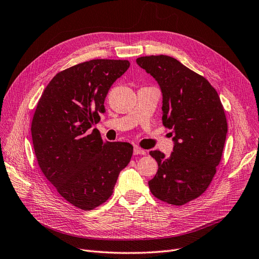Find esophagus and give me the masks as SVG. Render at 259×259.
<instances>
[{"mask_svg": "<svg viewBox=\"0 0 259 259\" xmlns=\"http://www.w3.org/2000/svg\"><path fill=\"white\" fill-rule=\"evenodd\" d=\"M147 152L146 150H144V149L139 148V147H134V155H145Z\"/></svg>", "mask_w": 259, "mask_h": 259, "instance_id": "34e87169", "label": "esophagus"}]
</instances>
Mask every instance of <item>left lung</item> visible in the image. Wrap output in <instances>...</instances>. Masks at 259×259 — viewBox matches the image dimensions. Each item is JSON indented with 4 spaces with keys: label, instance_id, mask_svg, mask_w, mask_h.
Wrapping results in <instances>:
<instances>
[{
    "label": "left lung",
    "instance_id": "1",
    "mask_svg": "<svg viewBox=\"0 0 259 259\" xmlns=\"http://www.w3.org/2000/svg\"><path fill=\"white\" fill-rule=\"evenodd\" d=\"M136 62L159 83L162 121L174 134L168 158L150 151L159 168L149 188L159 200L184 205L200 197L216 174L228 132L224 107L205 77L177 59L159 55L139 57Z\"/></svg>",
    "mask_w": 259,
    "mask_h": 259
}]
</instances>
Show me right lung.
<instances>
[{
    "mask_svg": "<svg viewBox=\"0 0 259 259\" xmlns=\"http://www.w3.org/2000/svg\"><path fill=\"white\" fill-rule=\"evenodd\" d=\"M128 60L93 59L58 72L46 86L31 123L34 153L42 173L62 198L83 210L105 203L133 146L105 143L91 130L105 113L111 85Z\"/></svg>",
    "mask_w": 259,
    "mask_h": 259,
    "instance_id": "add662e5",
    "label": "right lung"
}]
</instances>
